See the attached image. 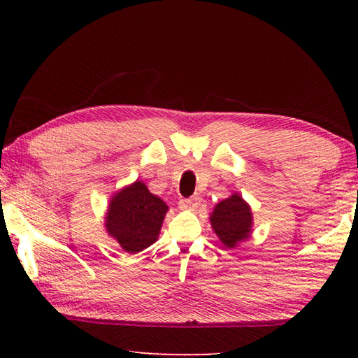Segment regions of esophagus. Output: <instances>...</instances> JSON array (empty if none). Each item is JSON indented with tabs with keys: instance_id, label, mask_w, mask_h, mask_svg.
<instances>
[{
	"instance_id": "1",
	"label": "esophagus",
	"mask_w": 358,
	"mask_h": 358,
	"mask_svg": "<svg viewBox=\"0 0 358 358\" xmlns=\"http://www.w3.org/2000/svg\"><path fill=\"white\" fill-rule=\"evenodd\" d=\"M201 201H202V197L199 196V194H196V196H192L189 199H181V201H180V208H183V210H196L199 205H201Z\"/></svg>"
}]
</instances>
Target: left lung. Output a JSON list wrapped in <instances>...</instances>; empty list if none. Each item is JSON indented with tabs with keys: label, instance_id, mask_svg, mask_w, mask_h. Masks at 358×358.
Segmentation results:
<instances>
[{
	"label": "left lung",
	"instance_id": "obj_1",
	"mask_svg": "<svg viewBox=\"0 0 358 358\" xmlns=\"http://www.w3.org/2000/svg\"><path fill=\"white\" fill-rule=\"evenodd\" d=\"M210 222L221 243L235 248L241 240L250 237L252 230V213L240 194L224 199L210 215Z\"/></svg>",
	"mask_w": 358,
	"mask_h": 358
}]
</instances>
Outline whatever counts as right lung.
<instances>
[{
	"label": "right lung",
	"mask_w": 358,
	"mask_h": 358,
	"mask_svg": "<svg viewBox=\"0 0 358 358\" xmlns=\"http://www.w3.org/2000/svg\"><path fill=\"white\" fill-rule=\"evenodd\" d=\"M169 207L142 181L123 187L112 197L106 230L126 252L136 254L155 243Z\"/></svg>",
	"instance_id": "1"
}]
</instances>
